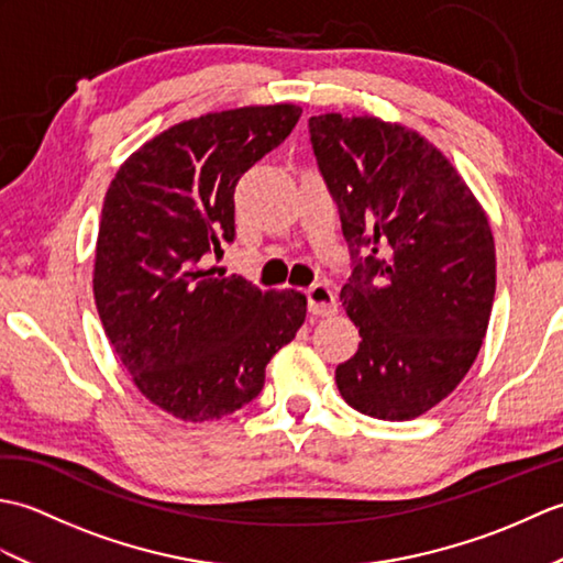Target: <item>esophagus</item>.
Here are the masks:
<instances>
[{
  "instance_id": "1",
  "label": "esophagus",
  "mask_w": 563,
  "mask_h": 563,
  "mask_svg": "<svg viewBox=\"0 0 563 563\" xmlns=\"http://www.w3.org/2000/svg\"><path fill=\"white\" fill-rule=\"evenodd\" d=\"M307 302H309V312L317 317H329L336 312V297H333V290L329 285H312L307 290Z\"/></svg>"
}]
</instances>
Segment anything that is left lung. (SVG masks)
Segmentation results:
<instances>
[{
    "instance_id": "obj_1",
    "label": "left lung",
    "mask_w": 563,
    "mask_h": 563,
    "mask_svg": "<svg viewBox=\"0 0 563 563\" xmlns=\"http://www.w3.org/2000/svg\"><path fill=\"white\" fill-rule=\"evenodd\" d=\"M309 135L353 256L341 302L363 336L336 387L355 411L411 421L479 355L496 292L492 224L416 130L324 113L309 118Z\"/></svg>"
}]
</instances>
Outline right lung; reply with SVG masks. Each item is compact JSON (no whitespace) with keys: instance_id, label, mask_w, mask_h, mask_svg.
<instances>
[{"instance_id":"1","label":"right lung","mask_w":563,"mask_h":563,"mask_svg":"<svg viewBox=\"0 0 563 563\" xmlns=\"http://www.w3.org/2000/svg\"><path fill=\"white\" fill-rule=\"evenodd\" d=\"M295 103L176 123L121 164L103 200L93 300L118 361L162 411L214 421L258 397L266 365L305 324L307 297L214 278L234 239V188L300 121Z\"/></svg>"}]
</instances>
